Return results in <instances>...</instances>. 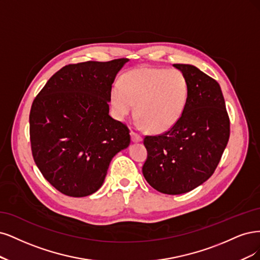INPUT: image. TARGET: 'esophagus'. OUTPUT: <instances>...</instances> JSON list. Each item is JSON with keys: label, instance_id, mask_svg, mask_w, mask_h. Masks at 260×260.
<instances>
[{"label": "esophagus", "instance_id": "34e87169", "mask_svg": "<svg viewBox=\"0 0 260 260\" xmlns=\"http://www.w3.org/2000/svg\"><path fill=\"white\" fill-rule=\"evenodd\" d=\"M131 136H132V140L134 142H139V141L142 140V137L139 135V134L136 133V132H134V131L131 132Z\"/></svg>", "mask_w": 260, "mask_h": 260}]
</instances>
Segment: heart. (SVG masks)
<instances>
[{
	"label": "heart",
	"mask_w": 260,
	"mask_h": 260,
	"mask_svg": "<svg viewBox=\"0 0 260 260\" xmlns=\"http://www.w3.org/2000/svg\"><path fill=\"white\" fill-rule=\"evenodd\" d=\"M189 83L178 69L144 68L124 74L121 84L111 90V104L118 119L134 109L138 123L153 132H164L177 122L185 110Z\"/></svg>",
	"instance_id": "1"
}]
</instances>
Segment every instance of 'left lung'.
I'll use <instances>...</instances> for the list:
<instances>
[{
    "label": "left lung",
    "instance_id": "1",
    "mask_svg": "<svg viewBox=\"0 0 260 260\" xmlns=\"http://www.w3.org/2000/svg\"><path fill=\"white\" fill-rule=\"evenodd\" d=\"M189 83L180 119L160 135L146 136L142 174L165 194L186 193L214 174L230 136V120L218 82L191 64L175 63Z\"/></svg>",
    "mask_w": 260,
    "mask_h": 260
}]
</instances>
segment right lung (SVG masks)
<instances>
[{"mask_svg":"<svg viewBox=\"0 0 260 260\" xmlns=\"http://www.w3.org/2000/svg\"><path fill=\"white\" fill-rule=\"evenodd\" d=\"M127 61L67 64L33 100V160L44 178L66 196L93 194L104 183L112 157L129 146V128L109 115L112 84Z\"/></svg>","mask_w":260,"mask_h":260,"instance_id":"add662e5","label":"right lung"}]
</instances>
